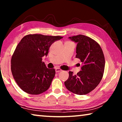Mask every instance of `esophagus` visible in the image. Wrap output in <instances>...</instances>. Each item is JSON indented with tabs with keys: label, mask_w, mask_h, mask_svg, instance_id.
<instances>
[{
	"label": "esophagus",
	"mask_w": 122,
	"mask_h": 122,
	"mask_svg": "<svg viewBox=\"0 0 122 122\" xmlns=\"http://www.w3.org/2000/svg\"><path fill=\"white\" fill-rule=\"evenodd\" d=\"M62 71V70L60 68H57L55 69V71H56V73H57V72H59V71Z\"/></svg>",
	"instance_id": "34e87169"
}]
</instances>
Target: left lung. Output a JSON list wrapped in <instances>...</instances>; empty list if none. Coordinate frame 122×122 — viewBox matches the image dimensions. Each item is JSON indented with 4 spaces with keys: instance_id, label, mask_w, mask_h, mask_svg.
Masks as SVG:
<instances>
[{
    "instance_id": "left-lung-1",
    "label": "left lung",
    "mask_w": 122,
    "mask_h": 122,
    "mask_svg": "<svg viewBox=\"0 0 122 122\" xmlns=\"http://www.w3.org/2000/svg\"><path fill=\"white\" fill-rule=\"evenodd\" d=\"M76 46V58L82 62L81 71L74 75L69 71L65 82L66 88L77 95H86L93 90L102 80L105 67L104 54L97 42L83 35L69 37Z\"/></svg>"
}]
</instances>
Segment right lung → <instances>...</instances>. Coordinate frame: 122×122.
<instances>
[{"label": "right lung", "mask_w": 122, "mask_h": 122, "mask_svg": "<svg viewBox=\"0 0 122 122\" xmlns=\"http://www.w3.org/2000/svg\"><path fill=\"white\" fill-rule=\"evenodd\" d=\"M61 36L28 34L16 46L11 59V71L18 86L29 94L46 92L54 77V69L47 68L42 57L48 53L51 45Z\"/></svg>", "instance_id": "1"}]
</instances>
